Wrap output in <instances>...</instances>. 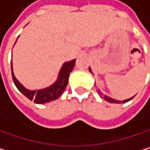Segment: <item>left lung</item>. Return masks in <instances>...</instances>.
Here are the masks:
<instances>
[{
    "label": "left lung",
    "instance_id": "left-lung-1",
    "mask_svg": "<svg viewBox=\"0 0 150 150\" xmlns=\"http://www.w3.org/2000/svg\"><path fill=\"white\" fill-rule=\"evenodd\" d=\"M89 70H90V72L91 73H92V70H91V67H89ZM93 74V73H92ZM98 93L105 99V100H106L107 102H109V103H112V104H121V103H127V102H128V101H130L131 99H133L134 98V97H132V98H128V99H126V100H123V101H120V100H116V99H113V98H110V97H108V96H106V95H104L99 90L98 91Z\"/></svg>",
    "mask_w": 150,
    "mask_h": 150
}]
</instances>
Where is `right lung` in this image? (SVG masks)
Here are the masks:
<instances>
[{
  "mask_svg": "<svg viewBox=\"0 0 150 150\" xmlns=\"http://www.w3.org/2000/svg\"><path fill=\"white\" fill-rule=\"evenodd\" d=\"M74 64H76V59L65 62L59 69L57 80L49 87H46L42 90L30 91V90L24 88L23 84H21L19 81L16 78L14 72H13V65L11 61V74H12L13 82L15 85L16 86V88L18 89V91L21 93H23L30 100L34 101V103L39 104V105L48 103V102H51L59 98L62 95V93L64 92L67 85L69 74L71 71L73 70Z\"/></svg>",
  "mask_w": 150,
  "mask_h": 150,
  "instance_id": "obj_1",
  "label": "right lung"
}]
</instances>
